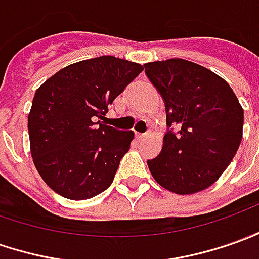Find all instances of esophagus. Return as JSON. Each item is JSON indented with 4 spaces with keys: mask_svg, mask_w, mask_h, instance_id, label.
Masks as SVG:
<instances>
[{
    "mask_svg": "<svg viewBox=\"0 0 259 259\" xmlns=\"http://www.w3.org/2000/svg\"><path fill=\"white\" fill-rule=\"evenodd\" d=\"M147 136L146 133H136V137L137 139H144V137Z\"/></svg>",
    "mask_w": 259,
    "mask_h": 259,
    "instance_id": "obj_1",
    "label": "esophagus"
}]
</instances>
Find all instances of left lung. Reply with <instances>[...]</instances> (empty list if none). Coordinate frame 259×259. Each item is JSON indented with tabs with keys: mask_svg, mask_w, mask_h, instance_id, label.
Wrapping results in <instances>:
<instances>
[{
	"mask_svg": "<svg viewBox=\"0 0 259 259\" xmlns=\"http://www.w3.org/2000/svg\"><path fill=\"white\" fill-rule=\"evenodd\" d=\"M164 100L167 130L157 157L147 160L161 187L194 194L210 187L234 159L242 139L244 110L231 86L186 59L144 65Z\"/></svg>",
	"mask_w": 259,
	"mask_h": 259,
	"instance_id": "8db88e82",
	"label": "left lung"
}]
</instances>
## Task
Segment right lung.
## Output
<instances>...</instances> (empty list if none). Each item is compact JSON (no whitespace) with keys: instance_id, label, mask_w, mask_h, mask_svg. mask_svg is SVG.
<instances>
[{"instance_id":"1","label":"right lung","mask_w":259,"mask_h":259,"mask_svg":"<svg viewBox=\"0 0 259 259\" xmlns=\"http://www.w3.org/2000/svg\"><path fill=\"white\" fill-rule=\"evenodd\" d=\"M143 70L98 56L68 65L41 85L28 115L33 164L59 196L88 200L112 184L135 137L106 126L107 107Z\"/></svg>"}]
</instances>
